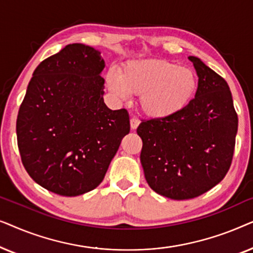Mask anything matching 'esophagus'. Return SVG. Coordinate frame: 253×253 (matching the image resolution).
<instances>
[{
    "instance_id": "34e87169",
    "label": "esophagus",
    "mask_w": 253,
    "mask_h": 253,
    "mask_svg": "<svg viewBox=\"0 0 253 253\" xmlns=\"http://www.w3.org/2000/svg\"><path fill=\"white\" fill-rule=\"evenodd\" d=\"M139 123H140L139 120L136 119V117H132V119L130 120V126H131V129L136 130L137 127H138V126H139Z\"/></svg>"
}]
</instances>
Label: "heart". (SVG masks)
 Wrapping results in <instances>:
<instances>
[{
    "label": "heart",
    "mask_w": 253,
    "mask_h": 253,
    "mask_svg": "<svg viewBox=\"0 0 253 253\" xmlns=\"http://www.w3.org/2000/svg\"><path fill=\"white\" fill-rule=\"evenodd\" d=\"M105 82L108 91L119 99L140 94V109L152 119L177 115L191 102L198 86L192 69L155 58L130 61L121 72L109 69Z\"/></svg>",
    "instance_id": "heart-1"
}]
</instances>
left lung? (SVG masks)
Instances as JSON below:
<instances>
[{
    "label": "left lung",
    "instance_id": "1",
    "mask_svg": "<svg viewBox=\"0 0 253 253\" xmlns=\"http://www.w3.org/2000/svg\"><path fill=\"white\" fill-rule=\"evenodd\" d=\"M195 99L177 115L139 124L140 162L150 188L175 200L198 197L222 181L234 154L238 119L227 82L200 58Z\"/></svg>",
    "mask_w": 253,
    "mask_h": 253
}]
</instances>
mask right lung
<instances>
[{"label": "right lung", "instance_id": "obj_1", "mask_svg": "<svg viewBox=\"0 0 253 253\" xmlns=\"http://www.w3.org/2000/svg\"><path fill=\"white\" fill-rule=\"evenodd\" d=\"M105 65L101 51L72 43L33 72L17 140L26 171L48 191L75 197L95 189L130 132L126 110L103 101Z\"/></svg>", "mask_w": 253, "mask_h": 253}]
</instances>
